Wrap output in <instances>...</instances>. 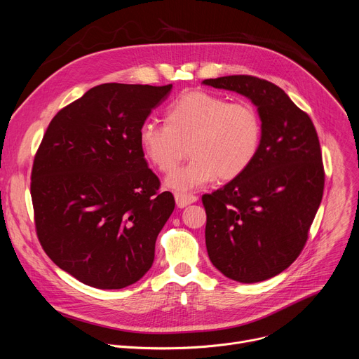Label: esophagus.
<instances>
[{
  "label": "esophagus",
  "instance_id": "34e87169",
  "mask_svg": "<svg viewBox=\"0 0 359 359\" xmlns=\"http://www.w3.org/2000/svg\"><path fill=\"white\" fill-rule=\"evenodd\" d=\"M175 200H176L177 208L183 209V208L189 206V204L196 203V201L198 200V197H197V196H193V194H187V193H176V194H175Z\"/></svg>",
  "mask_w": 359,
  "mask_h": 359
}]
</instances>
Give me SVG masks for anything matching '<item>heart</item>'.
<instances>
[{
  "mask_svg": "<svg viewBox=\"0 0 359 359\" xmlns=\"http://www.w3.org/2000/svg\"><path fill=\"white\" fill-rule=\"evenodd\" d=\"M262 121L247 102H230L203 90L180 95L166 109V123L144 122L139 143L144 158L161 172H170L185 156L192 161L166 177V187L189 191L213 182L241 176L262 144Z\"/></svg>",
  "mask_w": 359,
  "mask_h": 359,
  "instance_id": "obj_1",
  "label": "heart"
}]
</instances>
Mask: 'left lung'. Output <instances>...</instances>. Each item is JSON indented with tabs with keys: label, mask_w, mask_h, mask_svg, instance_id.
<instances>
[{
	"label": "left lung",
	"mask_w": 359,
	"mask_h": 359,
	"mask_svg": "<svg viewBox=\"0 0 359 359\" xmlns=\"http://www.w3.org/2000/svg\"><path fill=\"white\" fill-rule=\"evenodd\" d=\"M203 85L250 99L263 129L252 165L201 197L209 259L227 278L264 281L290 267L309 238L324 191L320 140L310 116L269 81L230 75Z\"/></svg>",
	"instance_id": "left-lung-1"
}]
</instances>
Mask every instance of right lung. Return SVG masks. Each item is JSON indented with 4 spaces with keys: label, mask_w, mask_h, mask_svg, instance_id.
Returning a JSON list of instances; mask_svg holds the SVG:
<instances>
[{
    "label": "right lung",
    "mask_w": 359,
    "mask_h": 359,
    "mask_svg": "<svg viewBox=\"0 0 359 359\" xmlns=\"http://www.w3.org/2000/svg\"><path fill=\"white\" fill-rule=\"evenodd\" d=\"M170 90L172 83L97 85L43 135L31 175L36 234L48 257L86 285L125 288L155 260L175 198L158 191L139 129Z\"/></svg>",
    "instance_id": "1"
}]
</instances>
